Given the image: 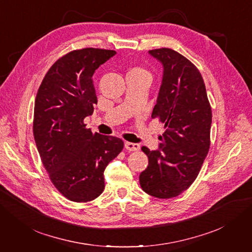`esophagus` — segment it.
<instances>
[{"mask_svg":"<svg viewBox=\"0 0 252 252\" xmlns=\"http://www.w3.org/2000/svg\"><path fill=\"white\" fill-rule=\"evenodd\" d=\"M125 148L129 151H136L140 149V145L136 143H131V142H126L125 143Z\"/></svg>","mask_w":252,"mask_h":252,"instance_id":"34e87169","label":"esophagus"}]
</instances>
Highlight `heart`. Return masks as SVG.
I'll return each mask as SVG.
<instances>
[{
    "mask_svg": "<svg viewBox=\"0 0 252 252\" xmlns=\"http://www.w3.org/2000/svg\"><path fill=\"white\" fill-rule=\"evenodd\" d=\"M129 73H139V74H146L147 75V73L145 72L142 68H133V69H131L130 70V72Z\"/></svg>",
    "mask_w": 252,
    "mask_h": 252,
    "instance_id": "b5f03b06",
    "label": "heart"
}]
</instances>
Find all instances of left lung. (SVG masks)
Returning a JSON list of instances; mask_svg holds the SVG:
<instances>
[{"mask_svg":"<svg viewBox=\"0 0 252 252\" xmlns=\"http://www.w3.org/2000/svg\"><path fill=\"white\" fill-rule=\"evenodd\" d=\"M163 66L152 118L165 125L158 148L143 146L148 166L140 174L145 192L158 199L178 196L192 184L210 146L212 113L199 69L169 48L149 50Z\"/></svg>","mask_w":252,"mask_h":252,"instance_id":"8db88e82","label":"left lung"}]
</instances>
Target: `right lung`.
Returning <instances> with one entry per match:
<instances>
[{"instance_id":"add662e5","label":"right lung","mask_w":252,"mask_h":252,"mask_svg":"<svg viewBox=\"0 0 252 252\" xmlns=\"http://www.w3.org/2000/svg\"><path fill=\"white\" fill-rule=\"evenodd\" d=\"M114 50L84 48L59 59L34 102L33 136L52 184L68 200H94L105 187L106 166L124 147L121 139L93 133L84 119L97 103L93 75Z\"/></svg>"}]
</instances>
